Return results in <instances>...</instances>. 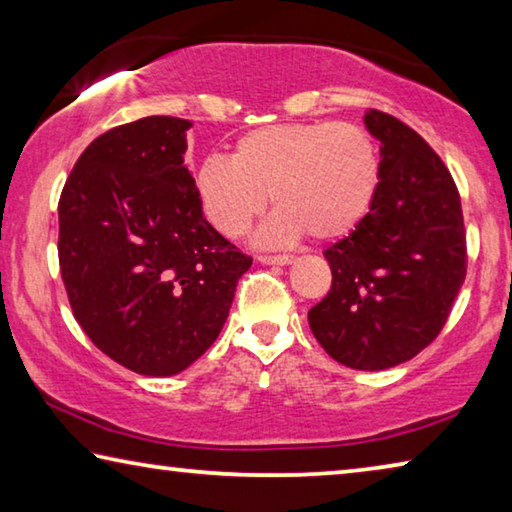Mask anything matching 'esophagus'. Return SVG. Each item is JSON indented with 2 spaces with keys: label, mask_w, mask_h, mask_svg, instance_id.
I'll use <instances>...</instances> for the list:
<instances>
[{
  "label": "esophagus",
  "mask_w": 512,
  "mask_h": 512,
  "mask_svg": "<svg viewBox=\"0 0 512 512\" xmlns=\"http://www.w3.org/2000/svg\"><path fill=\"white\" fill-rule=\"evenodd\" d=\"M293 255H259V262L268 266H287L293 264Z\"/></svg>",
  "instance_id": "1"
}]
</instances>
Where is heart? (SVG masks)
I'll return each mask as SVG.
<instances>
[{"label": "heart", "instance_id": "1", "mask_svg": "<svg viewBox=\"0 0 512 512\" xmlns=\"http://www.w3.org/2000/svg\"><path fill=\"white\" fill-rule=\"evenodd\" d=\"M379 185V155L366 128L348 121H293L255 128L230 160L207 158L196 171L203 212L228 239L244 237L268 194L280 207L259 232L262 244L348 235L368 214Z\"/></svg>", "mask_w": 512, "mask_h": 512}]
</instances>
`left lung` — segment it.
Wrapping results in <instances>:
<instances>
[{
    "label": "left lung",
    "instance_id": "obj_1",
    "mask_svg": "<svg viewBox=\"0 0 512 512\" xmlns=\"http://www.w3.org/2000/svg\"><path fill=\"white\" fill-rule=\"evenodd\" d=\"M379 146L370 212L329 246L332 289L309 327L334 361L386 370L436 339L465 280L461 196L443 160L386 112L366 110Z\"/></svg>",
    "mask_w": 512,
    "mask_h": 512
}]
</instances>
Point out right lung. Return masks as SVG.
Wrapping results in <instances>:
<instances>
[{"label":"right lung","mask_w":512,"mask_h":512,"mask_svg":"<svg viewBox=\"0 0 512 512\" xmlns=\"http://www.w3.org/2000/svg\"><path fill=\"white\" fill-rule=\"evenodd\" d=\"M192 121L99 135L58 203V259L83 332L112 361L171 377L216 341L253 259L205 221L185 162Z\"/></svg>","instance_id":"add662e5"}]
</instances>
